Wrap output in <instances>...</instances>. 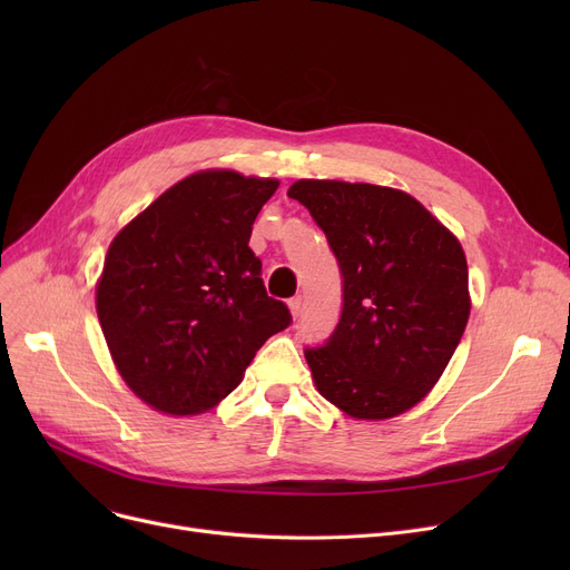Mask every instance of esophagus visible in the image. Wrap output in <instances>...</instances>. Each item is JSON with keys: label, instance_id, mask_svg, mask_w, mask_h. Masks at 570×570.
Segmentation results:
<instances>
[{"label": "esophagus", "instance_id": "obj_1", "mask_svg": "<svg viewBox=\"0 0 570 570\" xmlns=\"http://www.w3.org/2000/svg\"><path fill=\"white\" fill-rule=\"evenodd\" d=\"M288 309H291L293 318H301L303 316V297H291Z\"/></svg>", "mask_w": 570, "mask_h": 570}]
</instances>
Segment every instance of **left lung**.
<instances>
[{"label":"left lung","instance_id":"8db88e82","mask_svg":"<svg viewBox=\"0 0 570 570\" xmlns=\"http://www.w3.org/2000/svg\"><path fill=\"white\" fill-rule=\"evenodd\" d=\"M342 273V316L305 348L318 393L357 421H385L421 402L469 321L462 245L413 196L363 183L297 179Z\"/></svg>","mask_w":570,"mask_h":570}]
</instances>
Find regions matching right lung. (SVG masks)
Instances as JSON below:
<instances>
[{
  "mask_svg": "<svg viewBox=\"0 0 570 570\" xmlns=\"http://www.w3.org/2000/svg\"><path fill=\"white\" fill-rule=\"evenodd\" d=\"M277 179L200 170L115 235L97 314L115 367L153 409L196 415L243 381L291 312L265 293L249 237Z\"/></svg>",
  "mask_w": 570,
  "mask_h": 570,
  "instance_id": "add662e5",
  "label": "right lung"
}]
</instances>
